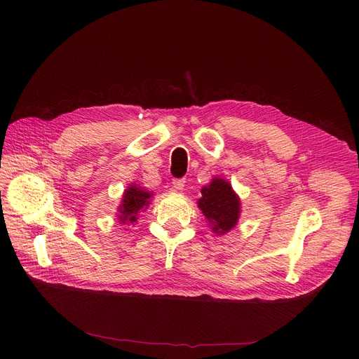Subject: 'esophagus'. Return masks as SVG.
Masks as SVG:
<instances>
[{
    "instance_id": "esophagus-1",
    "label": "esophagus",
    "mask_w": 359,
    "mask_h": 359,
    "mask_svg": "<svg viewBox=\"0 0 359 359\" xmlns=\"http://www.w3.org/2000/svg\"><path fill=\"white\" fill-rule=\"evenodd\" d=\"M184 183H186L184 179H175V180H173V187H175L176 191H183Z\"/></svg>"
}]
</instances>
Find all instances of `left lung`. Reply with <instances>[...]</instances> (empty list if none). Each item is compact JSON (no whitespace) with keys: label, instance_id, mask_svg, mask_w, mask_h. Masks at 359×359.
<instances>
[{"label":"left lung","instance_id":"obj_1","mask_svg":"<svg viewBox=\"0 0 359 359\" xmlns=\"http://www.w3.org/2000/svg\"><path fill=\"white\" fill-rule=\"evenodd\" d=\"M201 194L202 198L198 201V206L212 224V230L218 234L231 230L238 219L240 201L230 183L214 179L210 186L202 187Z\"/></svg>","mask_w":359,"mask_h":359}]
</instances>
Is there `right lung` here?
<instances>
[{"label": "right lung", "instance_id": "add662e5", "mask_svg": "<svg viewBox=\"0 0 359 359\" xmlns=\"http://www.w3.org/2000/svg\"><path fill=\"white\" fill-rule=\"evenodd\" d=\"M151 196L153 195L140 189V187H137L135 184L128 187V191L123 195V201H122V205L119 208L121 222L137 221V214L140 212V210H142L144 206H147L149 203L148 199Z\"/></svg>", "mask_w": 359, "mask_h": 359}]
</instances>
